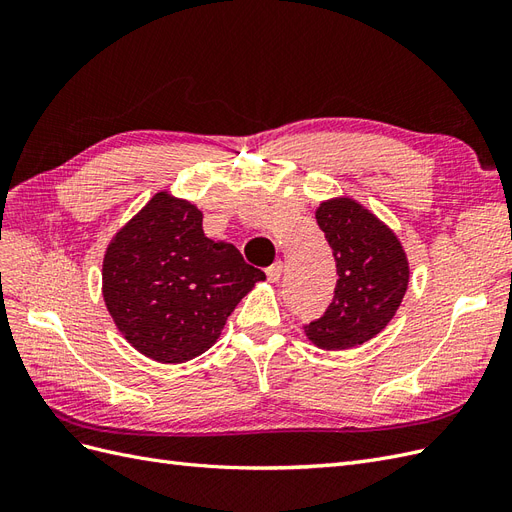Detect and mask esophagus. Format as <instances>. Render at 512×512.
<instances>
[{"mask_svg":"<svg viewBox=\"0 0 512 512\" xmlns=\"http://www.w3.org/2000/svg\"><path fill=\"white\" fill-rule=\"evenodd\" d=\"M282 271H284V265H282V260H277V262H273L271 267H267V280L269 282H277L282 277Z\"/></svg>","mask_w":512,"mask_h":512,"instance_id":"34e87169","label":"esophagus"}]
</instances>
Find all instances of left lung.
Here are the masks:
<instances>
[{
	"mask_svg": "<svg viewBox=\"0 0 512 512\" xmlns=\"http://www.w3.org/2000/svg\"><path fill=\"white\" fill-rule=\"evenodd\" d=\"M316 222L339 277L329 309L303 331L322 350H348L393 320L408 290V256L395 232L350 196L322 200Z\"/></svg>",
	"mask_w": 512,
	"mask_h": 512,
	"instance_id": "8db88e82",
	"label": "left lung"
}]
</instances>
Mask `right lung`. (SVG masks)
Wrapping results in <instances>:
<instances>
[{
	"label": "right lung",
	"mask_w": 512,
	"mask_h": 512,
	"mask_svg": "<svg viewBox=\"0 0 512 512\" xmlns=\"http://www.w3.org/2000/svg\"><path fill=\"white\" fill-rule=\"evenodd\" d=\"M265 273L232 243L205 237L203 211L162 190L121 226L102 262V297L115 327L158 363L209 350L232 309Z\"/></svg>",
	"instance_id": "right-lung-1"
}]
</instances>
